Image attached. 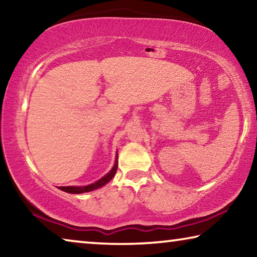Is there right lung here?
Returning <instances> with one entry per match:
<instances>
[{
	"instance_id": "add662e5",
	"label": "right lung",
	"mask_w": 257,
	"mask_h": 257,
	"mask_svg": "<svg viewBox=\"0 0 257 257\" xmlns=\"http://www.w3.org/2000/svg\"><path fill=\"white\" fill-rule=\"evenodd\" d=\"M116 169H118V163H116L115 161V164L114 167L112 168V170L107 173V175L104 176L102 179H99L98 181L94 182L92 185H88V186H85V187H73V186H68V187H59L61 190L66 191V193H70V194H81V193H87V191H92L94 189H97L99 187H102L104 185H106L108 181H110L113 177H114L115 172H116Z\"/></svg>"
}]
</instances>
